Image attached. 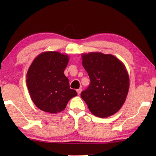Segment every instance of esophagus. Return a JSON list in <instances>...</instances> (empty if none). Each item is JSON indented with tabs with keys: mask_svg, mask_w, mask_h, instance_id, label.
Instances as JSON below:
<instances>
[{
	"mask_svg": "<svg viewBox=\"0 0 156 156\" xmlns=\"http://www.w3.org/2000/svg\"><path fill=\"white\" fill-rule=\"evenodd\" d=\"M76 92H77V93H78V95H79V94H80L81 92H82V89H81V88L77 89V90H76Z\"/></svg>",
	"mask_w": 156,
	"mask_h": 156,
	"instance_id": "34e87169",
	"label": "esophagus"
}]
</instances>
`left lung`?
Wrapping results in <instances>:
<instances>
[{
    "mask_svg": "<svg viewBox=\"0 0 156 156\" xmlns=\"http://www.w3.org/2000/svg\"><path fill=\"white\" fill-rule=\"evenodd\" d=\"M82 66L90 84L81 97L96 117H108L122 107L129 88V77L125 65L111 54L101 52L82 54Z\"/></svg>",
    "mask_w": 156,
    "mask_h": 156,
    "instance_id": "8db88e82",
    "label": "left lung"
}]
</instances>
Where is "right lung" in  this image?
<instances>
[{
  "mask_svg": "<svg viewBox=\"0 0 156 156\" xmlns=\"http://www.w3.org/2000/svg\"><path fill=\"white\" fill-rule=\"evenodd\" d=\"M68 62V55L58 51L43 52L33 61L26 82L31 100L40 110L58 113L77 95L64 74Z\"/></svg>",
  "mask_w": 156,
  "mask_h": 156,
  "instance_id": "add662e5",
  "label": "right lung"
}]
</instances>
